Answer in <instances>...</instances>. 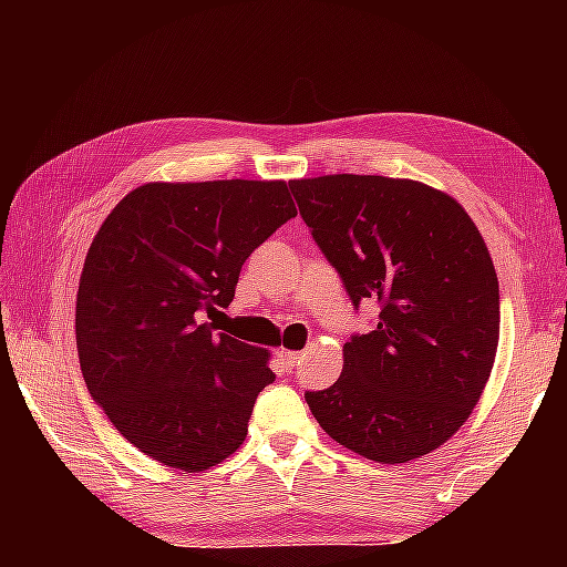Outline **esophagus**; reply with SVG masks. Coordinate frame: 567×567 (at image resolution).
<instances>
[{"mask_svg": "<svg viewBox=\"0 0 567 567\" xmlns=\"http://www.w3.org/2000/svg\"><path fill=\"white\" fill-rule=\"evenodd\" d=\"M277 358L285 364V370H292L297 362H300V352L295 350H277Z\"/></svg>", "mask_w": 567, "mask_h": 567, "instance_id": "esophagus-1", "label": "esophagus"}]
</instances>
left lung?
<instances>
[{
    "mask_svg": "<svg viewBox=\"0 0 567 567\" xmlns=\"http://www.w3.org/2000/svg\"><path fill=\"white\" fill-rule=\"evenodd\" d=\"M290 189L312 239L358 310L338 382L307 390L332 440L375 463H408L457 433L483 395L501 334L491 252L445 192L412 179L324 175Z\"/></svg>",
    "mask_w": 567,
    "mask_h": 567,
    "instance_id": "8db88e82",
    "label": "left lung"
}]
</instances>
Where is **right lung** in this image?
Segmentation results:
<instances>
[{
	"mask_svg": "<svg viewBox=\"0 0 567 567\" xmlns=\"http://www.w3.org/2000/svg\"><path fill=\"white\" fill-rule=\"evenodd\" d=\"M295 215L285 182H150L102 223L76 292V352L92 400L145 455L199 473L245 443L275 372L267 350L205 318Z\"/></svg>",
	"mask_w": 567,
	"mask_h": 567,
	"instance_id": "1",
	"label": "right lung"
}]
</instances>
